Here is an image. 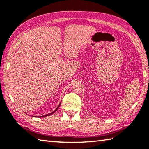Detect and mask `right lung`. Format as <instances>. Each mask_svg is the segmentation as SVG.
<instances>
[{
	"mask_svg": "<svg viewBox=\"0 0 149 149\" xmlns=\"http://www.w3.org/2000/svg\"><path fill=\"white\" fill-rule=\"evenodd\" d=\"M60 104H61V103H60V104L58 105V107H57V108H56V109L55 110H54L53 112H51V113H50V114H46V115H44V116H41V117H44V116H50V115H52V114H53L55 112H56V111L58 109V108L60 107Z\"/></svg>",
	"mask_w": 149,
	"mask_h": 149,
	"instance_id": "right-lung-1",
	"label": "right lung"
}]
</instances>
